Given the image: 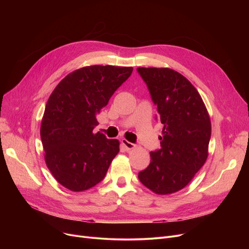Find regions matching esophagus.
Segmentation results:
<instances>
[{"label": "esophagus", "instance_id": "esophagus-1", "mask_svg": "<svg viewBox=\"0 0 249 249\" xmlns=\"http://www.w3.org/2000/svg\"><path fill=\"white\" fill-rule=\"evenodd\" d=\"M121 143H122L123 146H124L127 150H132V149H134V148L136 147L135 144H133V143H131V142H129V141L126 140V139H122V140H121Z\"/></svg>", "mask_w": 249, "mask_h": 249}]
</instances>
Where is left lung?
<instances>
[{
  "mask_svg": "<svg viewBox=\"0 0 249 249\" xmlns=\"http://www.w3.org/2000/svg\"><path fill=\"white\" fill-rule=\"evenodd\" d=\"M163 124L160 148L150 152V164L139 180L158 195L184 189L209 154L211 120L199 91L179 72L168 68H138Z\"/></svg>",
  "mask_w": 249,
  "mask_h": 249,
  "instance_id": "1",
  "label": "left lung"
}]
</instances>
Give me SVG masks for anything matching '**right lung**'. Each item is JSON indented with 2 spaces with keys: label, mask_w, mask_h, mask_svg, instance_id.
Instances as JSON below:
<instances>
[{
  "label": "right lung",
  "mask_w": 249,
  "mask_h": 249,
  "mask_svg": "<svg viewBox=\"0 0 249 249\" xmlns=\"http://www.w3.org/2000/svg\"><path fill=\"white\" fill-rule=\"evenodd\" d=\"M132 71V67L89 65L69 73L51 93L40 136L45 163L65 189L87 191L106 176L120 142L93 130L101 110Z\"/></svg>",
  "instance_id": "add662e5"
}]
</instances>
